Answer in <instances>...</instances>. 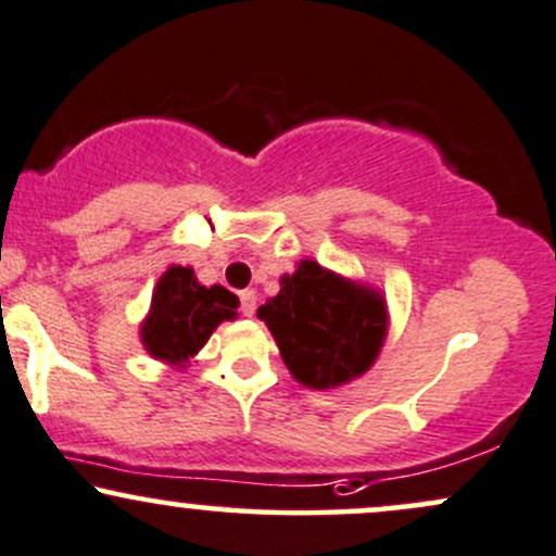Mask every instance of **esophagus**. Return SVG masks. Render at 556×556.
I'll return each instance as SVG.
<instances>
[{
    "label": "esophagus",
    "instance_id": "obj_1",
    "mask_svg": "<svg viewBox=\"0 0 556 556\" xmlns=\"http://www.w3.org/2000/svg\"><path fill=\"white\" fill-rule=\"evenodd\" d=\"M240 313H243V316H253V313H256V292L253 290H243L240 292Z\"/></svg>",
    "mask_w": 556,
    "mask_h": 556
}]
</instances>
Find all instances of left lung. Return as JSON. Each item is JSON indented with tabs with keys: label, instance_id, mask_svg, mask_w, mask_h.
<instances>
[{
	"label": "left lung",
	"instance_id": "1",
	"mask_svg": "<svg viewBox=\"0 0 556 556\" xmlns=\"http://www.w3.org/2000/svg\"><path fill=\"white\" fill-rule=\"evenodd\" d=\"M279 295L258 307L287 370L307 388H337L376 363L386 342V300L372 287L339 277L316 261L285 274Z\"/></svg>",
	"mask_w": 556,
	"mask_h": 556
}]
</instances>
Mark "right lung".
Instances as JSON below:
<instances>
[{
  "label": "right lung",
  "mask_w": 556,
  "mask_h": 556,
  "mask_svg": "<svg viewBox=\"0 0 556 556\" xmlns=\"http://www.w3.org/2000/svg\"><path fill=\"white\" fill-rule=\"evenodd\" d=\"M238 298L223 285L197 282L191 266H170L157 279L142 324V344L155 359L186 367L223 320L238 316Z\"/></svg>",
  "instance_id": "1"
}]
</instances>
